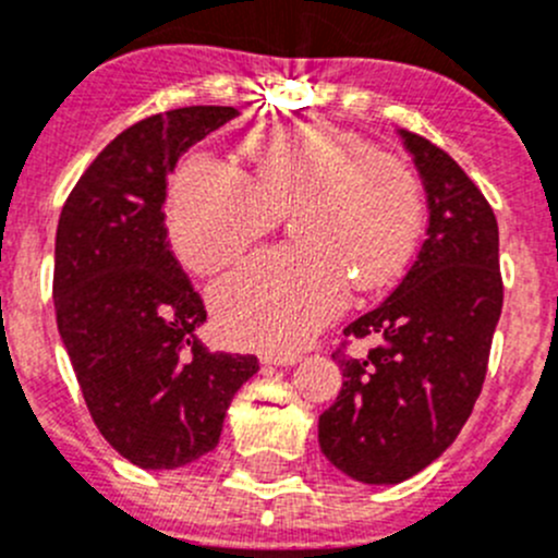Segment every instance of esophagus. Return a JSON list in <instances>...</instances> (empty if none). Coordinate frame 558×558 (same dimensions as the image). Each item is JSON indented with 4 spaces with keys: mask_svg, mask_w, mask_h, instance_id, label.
I'll return each instance as SVG.
<instances>
[{
    "mask_svg": "<svg viewBox=\"0 0 558 558\" xmlns=\"http://www.w3.org/2000/svg\"><path fill=\"white\" fill-rule=\"evenodd\" d=\"M301 362L299 353H265L263 364H270V367H293V364Z\"/></svg>",
    "mask_w": 558,
    "mask_h": 558,
    "instance_id": "1",
    "label": "esophagus"
}]
</instances>
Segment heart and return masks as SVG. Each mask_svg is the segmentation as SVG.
<instances>
[{"mask_svg":"<svg viewBox=\"0 0 558 558\" xmlns=\"http://www.w3.org/2000/svg\"><path fill=\"white\" fill-rule=\"evenodd\" d=\"M246 156L252 178L203 153L185 158L167 230L191 270L214 274L293 214L295 246L257 254L210 293L230 342L279 353L333 320L353 282L378 290L408 268L422 238V191L400 158L328 123L265 131L246 142Z\"/></svg>","mask_w":558,"mask_h":558,"instance_id":"1","label":"heart"}]
</instances>
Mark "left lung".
<instances>
[{
	"label": "left lung",
	"mask_w": 558,
	"mask_h": 558,
	"mask_svg": "<svg viewBox=\"0 0 558 558\" xmlns=\"http://www.w3.org/2000/svg\"><path fill=\"white\" fill-rule=\"evenodd\" d=\"M397 134L427 194V241L389 299L344 328L380 344L364 359L333 353L344 384L317 422L328 463L364 485L411 480L452 447L504 304L498 225L482 191L441 147Z\"/></svg>",
	"instance_id": "1"
}]
</instances>
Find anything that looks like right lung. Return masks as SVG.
<instances>
[{
  "label": "right lung",
  "mask_w": 558,
  "mask_h": 558,
  "mask_svg": "<svg viewBox=\"0 0 558 558\" xmlns=\"http://www.w3.org/2000/svg\"><path fill=\"white\" fill-rule=\"evenodd\" d=\"M232 106L153 114L111 140L78 178L54 243L57 328L95 427L145 471L214 452L227 408L259 369L210 353L208 320L163 225L167 178L189 147L235 120Z\"/></svg>",
  "instance_id": "add662e5"
}]
</instances>
